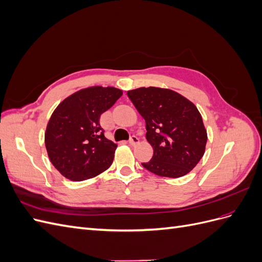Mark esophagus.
<instances>
[{"instance_id": "obj_1", "label": "esophagus", "mask_w": 262, "mask_h": 262, "mask_svg": "<svg viewBox=\"0 0 262 262\" xmlns=\"http://www.w3.org/2000/svg\"><path fill=\"white\" fill-rule=\"evenodd\" d=\"M129 143L131 144V145H136V144H138L139 143V138L137 137V136H131V138H130V140H129Z\"/></svg>"}]
</instances>
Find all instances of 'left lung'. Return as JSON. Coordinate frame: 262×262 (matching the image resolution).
I'll use <instances>...</instances> for the list:
<instances>
[{
	"label": "left lung",
	"instance_id": "8db88e82",
	"mask_svg": "<svg viewBox=\"0 0 262 262\" xmlns=\"http://www.w3.org/2000/svg\"><path fill=\"white\" fill-rule=\"evenodd\" d=\"M128 97L146 122L152 160L142 163L158 176H185L202 158L207 131L199 110L180 94L158 87H141Z\"/></svg>",
	"mask_w": 262,
	"mask_h": 262
}]
</instances>
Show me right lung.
I'll list each match as a JSON object with an SVG mask.
<instances>
[{
  "instance_id": "right-lung-1",
  "label": "right lung",
  "mask_w": 262,
  "mask_h": 262,
  "mask_svg": "<svg viewBox=\"0 0 262 262\" xmlns=\"http://www.w3.org/2000/svg\"><path fill=\"white\" fill-rule=\"evenodd\" d=\"M121 95L115 87H89L71 95L54 110L45 143L52 165L63 176L82 181L110 167L117 144L105 137L99 120Z\"/></svg>"
}]
</instances>
